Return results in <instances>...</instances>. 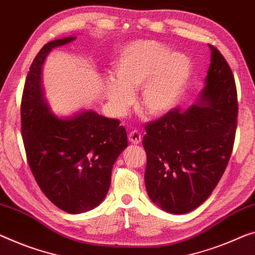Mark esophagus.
I'll return each instance as SVG.
<instances>
[{
	"label": "esophagus",
	"instance_id": "34e87169",
	"mask_svg": "<svg viewBox=\"0 0 255 255\" xmlns=\"http://www.w3.org/2000/svg\"><path fill=\"white\" fill-rule=\"evenodd\" d=\"M141 139H142V135L140 134L139 131L134 130V131H132V132L128 133V141H130V142L133 143V144L140 143Z\"/></svg>",
	"mask_w": 255,
	"mask_h": 255
}]
</instances>
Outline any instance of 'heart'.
Listing matches in <instances>:
<instances>
[{
	"label": "heart",
	"instance_id": "b5f03b06",
	"mask_svg": "<svg viewBox=\"0 0 255 255\" xmlns=\"http://www.w3.org/2000/svg\"><path fill=\"white\" fill-rule=\"evenodd\" d=\"M191 61L155 41H136L121 51L113 65L115 80L105 83L113 111L123 115L141 89V107L148 115L163 116L179 104L189 83Z\"/></svg>",
	"mask_w": 255,
	"mask_h": 255
}]
</instances>
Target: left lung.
Wrapping results in <instances>:
<instances>
[{
	"instance_id": "left-lung-1",
	"label": "left lung",
	"mask_w": 255,
	"mask_h": 255,
	"mask_svg": "<svg viewBox=\"0 0 255 255\" xmlns=\"http://www.w3.org/2000/svg\"><path fill=\"white\" fill-rule=\"evenodd\" d=\"M199 104L173 108L147 123L144 183L156 205L185 214L203 204L228 165L237 128L238 101L228 62L215 46Z\"/></svg>"
}]
</instances>
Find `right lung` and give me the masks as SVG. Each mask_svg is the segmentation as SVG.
Returning <instances> with one entry per match:
<instances>
[{"label":"right lung","instance_id":"1","mask_svg":"<svg viewBox=\"0 0 255 255\" xmlns=\"http://www.w3.org/2000/svg\"><path fill=\"white\" fill-rule=\"evenodd\" d=\"M76 37L54 40L35 57L23 87L21 136L30 171L46 197L60 210L78 214L104 201L112 168L128 146L124 127L116 119L85 111L69 119L50 113L43 98L41 69L53 48Z\"/></svg>","mask_w":255,"mask_h":255}]
</instances>
